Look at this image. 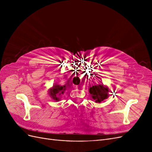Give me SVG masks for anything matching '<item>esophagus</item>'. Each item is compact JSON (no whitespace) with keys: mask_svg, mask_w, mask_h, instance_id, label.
<instances>
[{"mask_svg":"<svg viewBox=\"0 0 152 152\" xmlns=\"http://www.w3.org/2000/svg\"><path fill=\"white\" fill-rule=\"evenodd\" d=\"M74 88H75V89H79V86L75 85V86H74Z\"/></svg>","mask_w":152,"mask_h":152,"instance_id":"obj_1","label":"esophagus"}]
</instances>
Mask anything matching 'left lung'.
Returning <instances> with one entry per match:
<instances>
[{"label": "left lung", "mask_w": 152, "mask_h": 152, "mask_svg": "<svg viewBox=\"0 0 152 152\" xmlns=\"http://www.w3.org/2000/svg\"><path fill=\"white\" fill-rule=\"evenodd\" d=\"M108 89L102 84L94 86L89 89V93L92 94V97L96 100V102L98 103L103 102L104 99L108 97Z\"/></svg>", "instance_id": "left-lung-1"}]
</instances>
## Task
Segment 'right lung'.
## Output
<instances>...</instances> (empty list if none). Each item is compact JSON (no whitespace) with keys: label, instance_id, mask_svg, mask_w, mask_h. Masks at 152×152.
<instances>
[{"label":"right lung","instance_id":"obj_1","mask_svg":"<svg viewBox=\"0 0 152 152\" xmlns=\"http://www.w3.org/2000/svg\"><path fill=\"white\" fill-rule=\"evenodd\" d=\"M66 90L65 86H61L59 85H54L53 88L49 89V94L50 97H51L54 100L59 101V96L61 94L64 93V91Z\"/></svg>","mask_w":152,"mask_h":152}]
</instances>
